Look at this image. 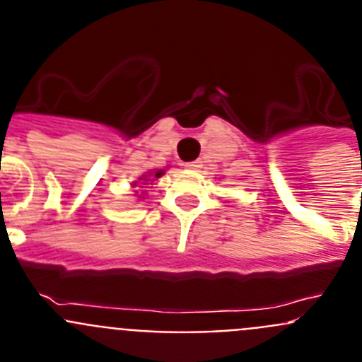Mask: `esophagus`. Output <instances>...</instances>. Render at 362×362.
<instances>
[{
  "instance_id": "1",
  "label": "esophagus",
  "mask_w": 362,
  "mask_h": 362,
  "mask_svg": "<svg viewBox=\"0 0 362 362\" xmlns=\"http://www.w3.org/2000/svg\"><path fill=\"white\" fill-rule=\"evenodd\" d=\"M201 161H190V163H185V168H187V170H199L201 168Z\"/></svg>"
}]
</instances>
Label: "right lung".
I'll return each mask as SVG.
<instances>
[{
	"mask_svg": "<svg viewBox=\"0 0 362 362\" xmlns=\"http://www.w3.org/2000/svg\"><path fill=\"white\" fill-rule=\"evenodd\" d=\"M163 174H165V170H158V172H148V175H141V177H139V181H148V179H146V177H153V179H158V177H161ZM153 179H152V181H153ZM141 185H145V183H141ZM134 187H137V181H136V183H134ZM139 188H141V187H139ZM139 197H141V196H139Z\"/></svg>",
	"mask_w": 362,
	"mask_h": 362,
	"instance_id": "add662e5",
	"label": "right lung"
}]
</instances>
